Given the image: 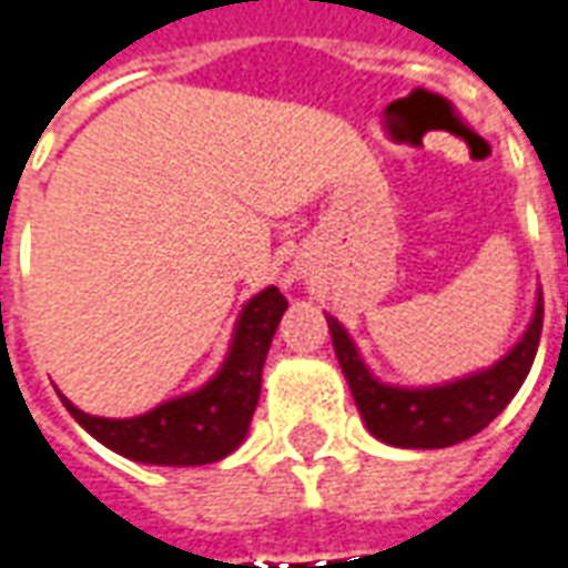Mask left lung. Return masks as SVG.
Returning a JSON list of instances; mask_svg holds the SVG:
<instances>
[{
  "instance_id": "1",
  "label": "left lung",
  "mask_w": 568,
  "mask_h": 568,
  "mask_svg": "<svg viewBox=\"0 0 568 568\" xmlns=\"http://www.w3.org/2000/svg\"><path fill=\"white\" fill-rule=\"evenodd\" d=\"M541 316L545 307L538 288L536 310L524 337L499 362L438 386H393L377 381L365 365V358L358 356L356 341L346 334L344 325L334 316L325 320L341 371L371 435L383 444L407 447V450H438L468 440L508 407L532 368L538 337H541Z\"/></svg>"
}]
</instances>
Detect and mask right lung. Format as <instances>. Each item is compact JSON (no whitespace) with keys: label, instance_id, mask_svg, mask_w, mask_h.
Masks as SVG:
<instances>
[{"label":"right lung","instance_id":"obj_1","mask_svg":"<svg viewBox=\"0 0 568 568\" xmlns=\"http://www.w3.org/2000/svg\"><path fill=\"white\" fill-rule=\"evenodd\" d=\"M285 307L288 301L276 285L248 297L215 377L194 393L170 398L140 417H93L79 410L67 395L60 398L84 432L133 463L175 468L219 463L246 440L248 423L258 407L264 358Z\"/></svg>","mask_w":568,"mask_h":568}]
</instances>
